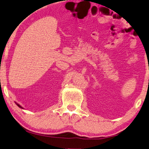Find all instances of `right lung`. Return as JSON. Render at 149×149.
<instances>
[{"label":"right lung","mask_w":149,"mask_h":149,"mask_svg":"<svg viewBox=\"0 0 149 149\" xmlns=\"http://www.w3.org/2000/svg\"><path fill=\"white\" fill-rule=\"evenodd\" d=\"M15 103H16V105H17L18 106V107H19L20 108H21V109H24V108H23L22 107H21V106H20V105L19 104H18V103H16V102H15Z\"/></svg>","instance_id":"1"}]
</instances>
